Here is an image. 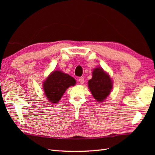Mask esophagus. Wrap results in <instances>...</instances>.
I'll use <instances>...</instances> for the list:
<instances>
[{"instance_id": "obj_1", "label": "esophagus", "mask_w": 155, "mask_h": 155, "mask_svg": "<svg viewBox=\"0 0 155 155\" xmlns=\"http://www.w3.org/2000/svg\"><path fill=\"white\" fill-rule=\"evenodd\" d=\"M78 82H79L80 84H83L84 83V77H80L79 79H78Z\"/></svg>"}]
</instances>
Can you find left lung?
Wrapping results in <instances>:
<instances>
[{
    "mask_svg": "<svg viewBox=\"0 0 155 155\" xmlns=\"http://www.w3.org/2000/svg\"><path fill=\"white\" fill-rule=\"evenodd\" d=\"M88 84L93 97L99 102L103 101L109 95L113 87L109 75L99 68L93 71V77Z\"/></svg>",
    "mask_w": 155,
    "mask_h": 155,
    "instance_id": "8db88e82",
    "label": "left lung"
}]
</instances>
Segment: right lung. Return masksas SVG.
Segmentation results:
<instances>
[{
  "label": "right lung",
  "mask_w": 155,
  "mask_h": 155,
  "mask_svg": "<svg viewBox=\"0 0 155 155\" xmlns=\"http://www.w3.org/2000/svg\"><path fill=\"white\" fill-rule=\"evenodd\" d=\"M76 81L69 74L59 71H54L48 76L43 84L46 97L52 103H57L67 88L74 86Z\"/></svg>",
  "instance_id": "obj_1"
}]
</instances>
